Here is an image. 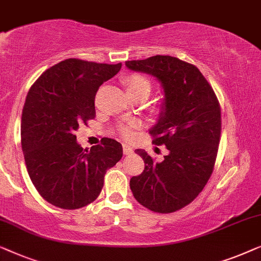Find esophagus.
Returning <instances> with one entry per match:
<instances>
[{"instance_id":"obj_1","label":"esophagus","mask_w":261,"mask_h":261,"mask_svg":"<svg viewBox=\"0 0 261 261\" xmlns=\"http://www.w3.org/2000/svg\"><path fill=\"white\" fill-rule=\"evenodd\" d=\"M123 152L124 155H130V153L134 152V149L129 144H126V143H123Z\"/></svg>"}]
</instances>
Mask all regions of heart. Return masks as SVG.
Segmentation results:
<instances>
[{
  "mask_svg": "<svg viewBox=\"0 0 261 261\" xmlns=\"http://www.w3.org/2000/svg\"><path fill=\"white\" fill-rule=\"evenodd\" d=\"M125 86L129 94H144L149 97L151 92V83L145 76L139 74H132L125 79ZM137 126V123L130 122L119 126V132L124 137L130 138L134 134V129Z\"/></svg>",
  "mask_w": 261,
  "mask_h": 261,
  "instance_id": "heart-1",
  "label": "heart"
}]
</instances>
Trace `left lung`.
I'll return each mask as SVG.
<instances>
[{
  "mask_svg": "<svg viewBox=\"0 0 261 261\" xmlns=\"http://www.w3.org/2000/svg\"><path fill=\"white\" fill-rule=\"evenodd\" d=\"M125 65L161 83L162 111L150 135L169 151L155 162L145 150H135L145 167L130 179L131 192L150 211L176 212L202 192L213 172L221 135L218 98L199 68L177 58L155 56Z\"/></svg>",
  "mask_w": 261,
  "mask_h": 261,
  "instance_id": "left-lung-1",
  "label": "left lung"
}]
</instances>
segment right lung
Masks as SVG:
<instances>
[{
	"label": "right lung",
	"mask_w": 261,
	"mask_h": 261,
	"mask_svg": "<svg viewBox=\"0 0 261 261\" xmlns=\"http://www.w3.org/2000/svg\"><path fill=\"white\" fill-rule=\"evenodd\" d=\"M122 64L66 59L33 84L21 119V144L29 177L47 202L78 209L97 199L109 168L122 159V144L102 138L83 150L74 132L95 117L99 86L115 76Z\"/></svg>",
	"instance_id": "add662e5"
}]
</instances>
